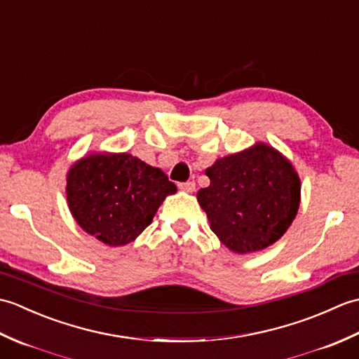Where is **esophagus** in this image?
I'll list each match as a JSON object with an SVG mask.
<instances>
[{
	"instance_id": "34e87169",
	"label": "esophagus",
	"mask_w": 359,
	"mask_h": 359,
	"mask_svg": "<svg viewBox=\"0 0 359 359\" xmlns=\"http://www.w3.org/2000/svg\"><path fill=\"white\" fill-rule=\"evenodd\" d=\"M179 188L184 189V191H188V193H193L196 189V182L194 180H188V182H180L179 184Z\"/></svg>"
}]
</instances>
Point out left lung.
<instances>
[{
	"mask_svg": "<svg viewBox=\"0 0 359 359\" xmlns=\"http://www.w3.org/2000/svg\"><path fill=\"white\" fill-rule=\"evenodd\" d=\"M210 185L197 201L210 228L234 253H251L276 242L299 208L301 184L292 163L261 143L208 168Z\"/></svg>",
	"mask_w": 359,
	"mask_h": 359,
	"instance_id": "8db88e82",
	"label": "left lung"
}]
</instances>
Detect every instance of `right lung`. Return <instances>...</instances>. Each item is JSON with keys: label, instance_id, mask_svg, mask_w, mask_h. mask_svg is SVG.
<instances>
[{"label": "right lung", "instance_id": "add662e5", "mask_svg": "<svg viewBox=\"0 0 359 359\" xmlns=\"http://www.w3.org/2000/svg\"><path fill=\"white\" fill-rule=\"evenodd\" d=\"M175 191L162 170L129 154L85 157L72 166L66 187L79 225L111 247L133 242Z\"/></svg>", "mask_w": 359, "mask_h": 359}]
</instances>
